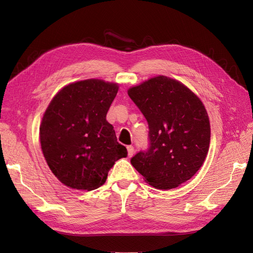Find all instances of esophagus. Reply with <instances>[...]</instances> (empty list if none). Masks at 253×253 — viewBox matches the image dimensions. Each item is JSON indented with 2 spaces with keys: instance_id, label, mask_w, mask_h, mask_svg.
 I'll return each mask as SVG.
<instances>
[{
  "instance_id": "esophagus-1",
  "label": "esophagus",
  "mask_w": 253,
  "mask_h": 253,
  "mask_svg": "<svg viewBox=\"0 0 253 253\" xmlns=\"http://www.w3.org/2000/svg\"><path fill=\"white\" fill-rule=\"evenodd\" d=\"M127 150H128V157H132L134 154V148L131 145L127 146Z\"/></svg>"
}]
</instances>
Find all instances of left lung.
Segmentation results:
<instances>
[{
  "label": "left lung",
  "instance_id": "8db88e82",
  "mask_svg": "<svg viewBox=\"0 0 253 253\" xmlns=\"http://www.w3.org/2000/svg\"><path fill=\"white\" fill-rule=\"evenodd\" d=\"M145 117L149 148L131 158L132 167L159 190H170L203 167L211 138L205 105L186 85L163 75L128 89Z\"/></svg>",
  "mask_w": 253,
  "mask_h": 253
}]
</instances>
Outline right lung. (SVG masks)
Listing matches in <instances>:
<instances>
[{
    "instance_id": "1",
    "label": "right lung",
    "mask_w": 253,
    "mask_h": 253,
    "mask_svg": "<svg viewBox=\"0 0 253 253\" xmlns=\"http://www.w3.org/2000/svg\"><path fill=\"white\" fill-rule=\"evenodd\" d=\"M118 91V84L103 79L72 83L57 93L43 114V156L57 179L71 189H97L115 161L127 157L106 120Z\"/></svg>"
}]
</instances>
